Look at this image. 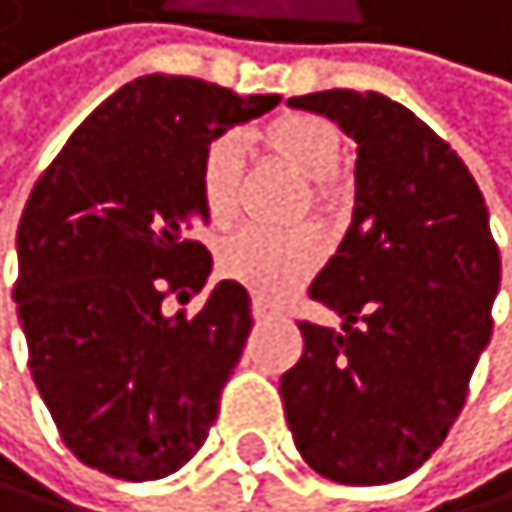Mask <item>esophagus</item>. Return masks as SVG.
Segmentation results:
<instances>
[{"mask_svg": "<svg viewBox=\"0 0 512 512\" xmlns=\"http://www.w3.org/2000/svg\"><path fill=\"white\" fill-rule=\"evenodd\" d=\"M251 314H254V321H258V324H264V321H273V311H270V305H264L261 299H254V305H251Z\"/></svg>", "mask_w": 512, "mask_h": 512, "instance_id": "34e87169", "label": "esophagus"}]
</instances>
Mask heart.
Segmentation results:
<instances>
[{
  "mask_svg": "<svg viewBox=\"0 0 512 512\" xmlns=\"http://www.w3.org/2000/svg\"><path fill=\"white\" fill-rule=\"evenodd\" d=\"M258 147L267 160L292 169L311 182V207L330 213L336 207L333 176L343 163V138L333 122L311 112H283L258 131ZM242 144L235 135L213 138L198 166L201 201L213 226H229L242 201ZM324 258V245L311 229L270 235L261 229L235 232L220 248V273L245 286L261 302H280L299 289Z\"/></svg>",
  "mask_w": 512,
  "mask_h": 512,
  "instance_id": "b5f03b06",
  "label": "heart"
}]
</instances>
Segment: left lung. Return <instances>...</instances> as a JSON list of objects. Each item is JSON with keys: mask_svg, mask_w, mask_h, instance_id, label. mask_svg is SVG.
I'll return each mask as SVG.
<instances>
[{"mask_svg": "<svg viewBox=\"0 0 512 512\" xmlns=\"http://www.w3.org/2000/svg\"><path fill=\"white\" fill-rule=\"evenodd\" d=\"M289 106L359 144L352 223L308 295L343 330L302 321L280 377L292 441L340 485H390L444 444L491 340L500 251L456 150L384 94L321 90Z\"/></svg>", "mask_w": 512, "mask_h": 512, "instance_id": "1", "label": "left lung"}]
</instances>
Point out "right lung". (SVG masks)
Wrapping results in <instances>:
<instances>
[{"label": "right lung", "instance_id": "obj_1", "mask_svg": "<svg viewBox=\"0 0 512 512\" xmlns=\"http://www.w3.org/2000/svg\"><path fill=\"white\" fill-rule=\"evenodd\" d=\"M277 103L144 75L90 112L30 191L12 295L34 384L84 466L150 482L207 441L251 299L232 280L194 314H166L163 299L201 292L213 267L194 239L204 147Z\"/></svg>", "mask_w": 512, "mask_h": 512}]
</instances>
